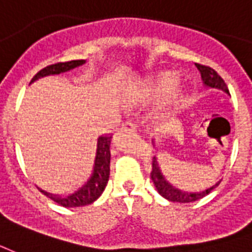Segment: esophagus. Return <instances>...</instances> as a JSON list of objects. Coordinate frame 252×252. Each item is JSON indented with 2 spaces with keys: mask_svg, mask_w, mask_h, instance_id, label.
<instances>
[{
  "mask_svg": "<svg viewBox=\"0 0 252 252\" xmlns=\"http://www.w3.org/2000/svg\"><path fill=\"white\" fill-rule=\"evenodd\" d=\"M122 130L126 131V133H135L137 131V126L131 122V121H127L122 125Z\"/></svg>",
  "mask_w": 252,
  "mask_h": 252,
  "instance_id": "esophagus-1",
  "label": "esophagus"
}]
</instances>
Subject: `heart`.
<instances>
[{
	"mask_svg": "<svg viewBox=\"0 0 252 252\" xmlns=\"http://www.w3.org/2000/svg\"><path fill=\"white\" fill-rule=\"evenodd\" d=\"M177 84V76L174 73H166L157 80H154L149 87V93L154 96H164L169 94Z\"/></svg>",
	"mask_w": 252,
	"mask_h": 252,
	"instance_id": "b5f03b06",
	"label": "heart"
}]
</instances>
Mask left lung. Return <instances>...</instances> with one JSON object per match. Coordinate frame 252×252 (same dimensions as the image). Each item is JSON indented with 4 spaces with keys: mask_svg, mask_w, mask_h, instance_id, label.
<instances>
[{
    "mask_svg": "<svg viewBox=\"0 0 252 252\" xmlns=\"http://www.w3.org/2000/svg\"><path fill=\"white\" fill-rule=\"evenodd\" d=\"M196 67H197V69H199L200 73H201V79H203L204 86H207V87L211 88H218V90H221V91H224V93L229 95L227 84L224 83V80L221 79V76L215 71L214 68L197 63H196ZM150 177H152V181H153L156 189L158 190V193L166 200H169V201H173V203H192V201H196V200L203 199L204 196H207L211 190H214V189L220 184V181H218V183L215 185H212L211 188H207L205 190H201V192H185V190H180V189L174 188L173 185L169 184L168 181H166V179L164 177V174L161 173V169H159L158 162H157V158H156V157H153V164H152Z\"/></svg>",
    "mask_w": 252,
    "mask_h": 252,
    "instance_id": "1",
    "label": "left lung"
}]
</instances>
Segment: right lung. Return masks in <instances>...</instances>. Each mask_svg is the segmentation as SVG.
I'll list each match as a JSON object with an SVG mask.
<instances>
[{
    "label": "right lung",
    "instance_id": "right-lung-1",
    "mask_svg": "<svg viewBox=\"0 0 252 252\" xmlns=\"http://www.w3.org/2000/svg\"><path fill=\"white\" fill-rule=\"evenodd\" d=\"M86 62L84 60H71L65 63L51 64L48 67L40 69L34 76L32 82L37 80L38 78L48 76V75H59L62 72H67L69 69L82 65ZM110 144H111V135H100L98 138V145H96V156H95V164H94V170L91 173V177L86 181V184L82 185L78 190L68 196H56V194L48 193L45 190H41L45 196L58 203L62 207L65 208H75V207H83L88 204L94 203L98 199L100 194L103 193L104 188L107 185L108 176H110Z\"/></svg>",
    "mask_w": 252,
    "mask_h": 252
}]
</instances>
